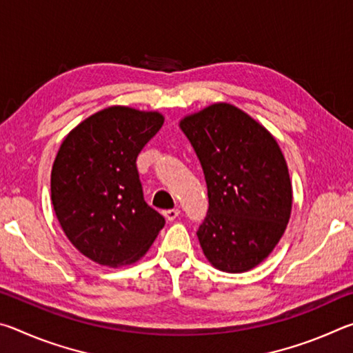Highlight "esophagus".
Instances as JSON below:
<instances>
[{"mask_svg":"<svg viewBox=\"0 0 353 353\" xmlns=\"http://www.w3.org/2000/svg\"><path fill=\"white\" fill-rule=\"evenodd\" d=\"M163 214L168 221H174L179 214H181V210H179V208H170V210H165Z\"/></svg>","mask_w":353,"mask_h":353,"instance_id":"1","label":"esophagus"}]
</instances>
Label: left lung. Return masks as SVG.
Wrapping results in <instances>:
<instances>
[{
    "label": "left lung",
    "mask_w": 353,
    "mask_h": 353,
    "mask_svg": "<svg viewBox=\"0 0 353 353\" xmlns=\"http://www.w3.org/2000/svg\"><path fill=\"white\" fill-rule=\"evenodd\" d=\"M181 129L207 182L208 212L196 232L202 250L221 271L252 270L276 248L291 214L288 166L276 139L225 103L183 118Z\"/></svg>",
    "instance_id": "left-lung-1"
}]
</instances>
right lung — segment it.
Wrapping results in <instances>:
<instances>
[{
    "instance_id": "right-lung-1",
    "label": "right lung",
    "mask_w": 353,
    "mask_h": 353,
    "mask_svg": "<svg viewBox=\"0 0 353 353\" xmlns=\"http://www.w3.org/2000/svg\"><path fill=\"white\" fill-rule=\"evenodd\" d=\"M163 126L157 112L113 105L67 135L51 171V199L71 244L105 266L146 254L165 218L143 196L137 157Z\"/></svg>"
}]
</instances>
